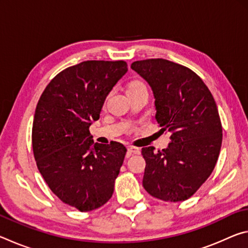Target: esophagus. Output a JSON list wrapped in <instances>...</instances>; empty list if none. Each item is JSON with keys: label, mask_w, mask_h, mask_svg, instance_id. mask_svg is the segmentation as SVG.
<instances>
[{"label": "esophagus", "mask_w": 248, "mask_h": 248, "mask_svg": "<svg viewBox=\"0 0 248 248\" xmlns=\"http://www.w3.org/2000/svg\"><path fill=\"white\" fill-rule=\"evenodd\" d=\"M128 151L130 153H133V154H140V152H141L140 148H137V146H133V145H129Z\"/></svg>", "instance_id": "esophagus-1"}]
</instances>
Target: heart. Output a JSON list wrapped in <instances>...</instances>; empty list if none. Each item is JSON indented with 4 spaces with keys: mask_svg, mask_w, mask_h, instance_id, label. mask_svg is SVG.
<instances>
[{
    "mask_svg": "<svg viewBox=\"0 0 248 248\" xmlns=\"http://www.w3.org/2000/svg\"><path fill=\"white\" fill-rule=\"evenodd\" d=\"M141 85H144V84L142 83V82H140V81H132L128 85V90L129 89H132V87H137V86H141Z\"/></svg>",
    "mask_w": 248,
    "mask_h": 248,
    "instance_id": "1",
    "label": "heart"
}]
</instances>
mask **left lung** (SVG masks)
<instances>
[{
  "label": "left lung",
  "mask_w": 248,
  "mask_h": 248,
  "mask_svg": "<svg viewBox=\"0 0 248 248\" xmlns=\"http://www.w3.org/2000/svg\"><path fill=\"white\" fill-rule=\"evenodd\" d=\"M131 69L153 92L155 119L170 132L166 149L142 148L143 187L155 198L177 202L195 194L211 175L222 144L215 98L194 71L165 59L136 61Z\"/></svg>",
  "instance_id": "obj_1"
}]
</instances>
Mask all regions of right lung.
Masks as SVG:
<instances>
[{
	"instance_id": "1",
	"label": "right lung",
	"mask_w": 248,
	"mask_h": 248,
	"mask_svg": "<svg viewBox=\"0 0 248 248\" xmlns=\"http://www.w3.org/2000/svg\"><path fill=\"white\" fill-rule=\"evenodd\" d=\"M127 71L124 61L81 62L57 74L37 104L31 132L37 167L53 194L81 212L111 198L124 163L125 146L94 143L90 125Z\"/></svg>"
}]
</instances>
